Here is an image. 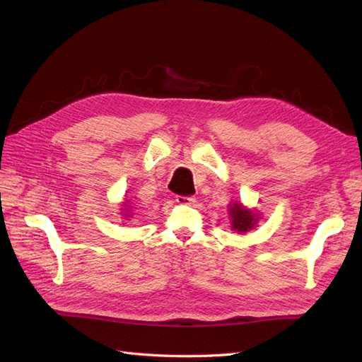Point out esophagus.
Wrapping results in <instances>:
<instances>
[{
	"label": "esophagus",
	"mask_w": 362,
	"mask_h": 362,
	"mask_svg": "<svg viewBox=\"0 0 362 362\" xmlns=\"http://www.w3.org/2000/svg\"><path fill=\"white\" fill-rule=\"evenodd\" d=\"M176 202H178V204H184V206H190V204H195V198L193 197H176Z\"/></svg>",
	"instance_id": "esophagus-1"
}]
</instances>
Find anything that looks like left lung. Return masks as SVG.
<instances>
[{"mask_svg": "<svg viewBox=\"0 0 362 362\" xmlns=\"http://www.w3.org/2000/svg\"><path fill=\"white\" fill-rule=\"evenodd\" d=\"M227 211H228V219H230L228 223H230L232 230H235L238 233L244 235V233L253 230L259 221L258 210L245 207L240 201L230 202Z\"/></svg>", "mask_w": 362, "mask_h": 362, "instance_id": "1", "label": "left lung"}]
</instances>
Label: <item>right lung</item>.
<instances>
[{
	"label": "right lung",
	"instance_id": "right-lung-1",
	"mask_svg": "<svg viewBox=\"0 0 362 362\" xmlns=\"http://www.w3.org/2000/svg\"><path fill=\"white\" fill-rule=\"evenodd\" d=\"M132 206H130V202L126 199L124 202H122V209H121V215L124 216V219L126 218H132Z\"/></svg>",
	"mask_w": 362,
	"mask_h": 362
}]
</instances>
